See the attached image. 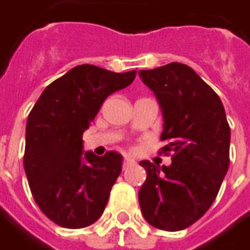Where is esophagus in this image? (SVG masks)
Here are the masks:
<instances>
[{
	"label": "esophagus",
	"instance_id": "34e87169",
	"mask_svg": "<svg viewBox=\"0 0 250 250\" xmlns=\"http://www.w3.org/2000/svg\"><path fill=\"white\" fill-rule=\"evenodd\" d=\"M137 162L134 161L132 158H130V157H125V160H123V167H132V165H135Z\"/></svg>",
	"mask_w": 250,
	"mask_h": 250
}]
</instances>
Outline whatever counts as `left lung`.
<instances>
[{
  "instance_id": "obj_1",
  "label": "left lung",
  "mask_w": 250,
  "mask_h": 250,
  "mask_svg": "<svg viewBox=\"0 0 250 250\" xmlns=\"http://www.w3.org/2000/svg\"><path fill=\"white\" fill-rule=\"evenodd\" d=\"M139 76L164 115L160 154L172 155L169 167L139 162L147 173L139 206L151 226L179 231L215 200L230 164V127L219 96L189 66L172 62Z\"/></svg>"
}]
</instances>
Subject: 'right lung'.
Masks as SVG:
<instances>
[{
  "instance_id": "add662e5",
  "label": "right lung",
  "mask_w": 250,
  "mask_h": 250,
  "mask_svg": "<svg viewBox=\"0 0 250 250\" xmlns=\"http://www.w3.org/2000/svg\"><path fill=\"white\" fill-rule=\"evenodd\" d=\"M137 71L113 73L80 64L55 80L28 115L24 169L35 202L66 229L95 223L122 172L116 151L83 153V134L108 96L128 86Z\"/></svg>"
}]
</instances>
